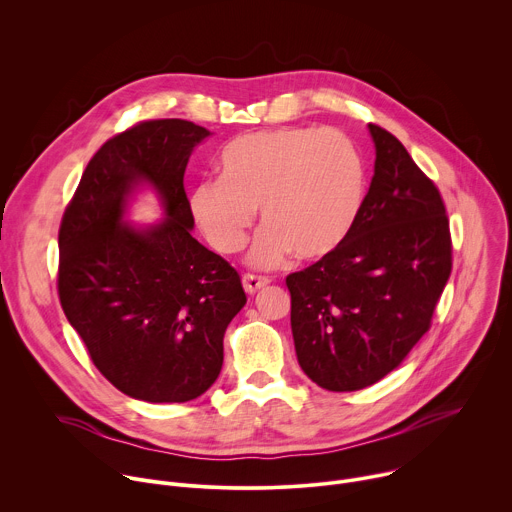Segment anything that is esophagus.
<instances>
[{
    "mask_svg": "<svg viewBox=\"0 0 512 512\" xmlns=\"http://www.w3.org/2000/svg\"><path fill=\"white\" fill-rule=\"evenodd\" d=\"M241 281H243V287H245V291H247L249 296L257 294V291H259L261 287H265V285L269 283V279H267V277H261V275H251V273H245Z\"/></svg>",
    "mask_w": 512,
    "mask_h": 512,
    "instance_id": "obj_1",
    "label": "esophagus"
}]
</instances>
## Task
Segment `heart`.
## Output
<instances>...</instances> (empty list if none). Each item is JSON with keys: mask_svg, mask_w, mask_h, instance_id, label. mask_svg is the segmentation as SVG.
Instances as JSON below:
<instances>
[{"mask_svg": "<svg viewBox=\"0 0 512 512\" xmlns=\"http://www.w3.org/2000/svg\"><path fill=\"white\" fill-rule=\"evenodd\" d=\"M218 180L192 188L188 206L208 245L231 255L245 247L257 208L263 229L247 263L273 269L294 251L312 261L336 251L364 202V166L338 131L279 127L245 133L216 158Z\"/></svg>", "mask_w": 512, "mask_h": 512, "instance_id": "1", "label": "heart"}]
</instances>
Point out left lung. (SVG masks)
I'll use <instances>...</instances> for the list:
<instances>
[{
  "instance_id": "8db88e82",
  "label": "left lung",
  "mask_w": 512,
  "mask_h": 512,
  "mask_svg": "<svg viewBox=\"0 0 512 512\" xmlns=\"http://www.w3.org/2000/svg\"><path fill=\"white\" fill-rule=\"evenodd\" d=\"M375 174L346 241L287 275L302 371L322 389L358 391L395 371L429 330L452 271L446 206L403 143L369 125Z\"/></svg>"
}]
</instances>
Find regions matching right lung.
<instances>
[{"label":"right lung","instance_id":"obj_1","mask_svg":"<svg viewBox=\"0 0 512 512\" xmlns=\"http://www.w3.org/2000/svg\"><path fill=\"white\" fill-rule=\"evenodd\" d=\"M212 133L192 121H143L89 162L58 233V296L101 375L148 403L200 397L223 369V336L247 304L239 273L192 237L184 172ZM141 189L163 206L135 226Z\"/></svg>","mask_w":512,"mask_h":512}]
</instances>
